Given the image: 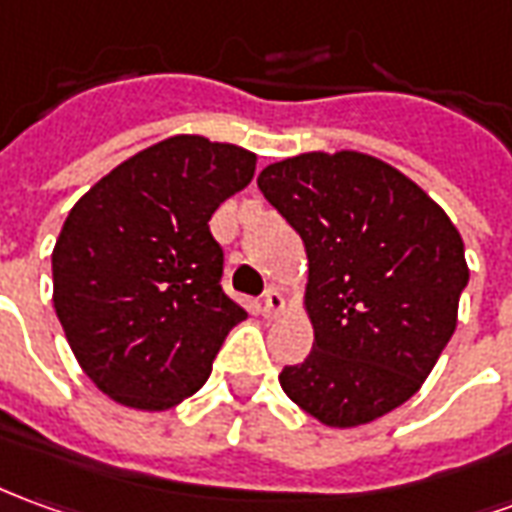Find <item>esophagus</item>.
I'll list each match as a JSON object with an SVG mask.
<instances>
[{
    "label": "esophagus",
    "instance_id": "1",
    "mask_svg": "<svg viewBox=\"0 0 512 512\" xmlns=\"http://www.w3.org/2000/svg\"><path fill=\"white\" fill-rule=\"evenodd\" d=\"M282 310H285V296L277 288H268L266 296H263V313L268 318H277Z\"/></svg>",
    "mask_w": 512,
    "mask_h": 512
}]
</instances>
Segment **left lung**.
<instances>
[{"mask_svg": "<svg viewBox=\"0 0 512 512\" xmlns=\"http://www.w3.org/2000/svg\"><path fill=\"white\" fill-rule=\"evenodd\" d=\"M257 185L307 252L316 338L282 368V391L335 430L405 405L457 327L468 263L452 219L402 171L352 149L285 157Z\"/></svg>", "mask_w": 512, "mask_h": 512, "instance_id": "obj_1", "label": "left lung"}]
</instances>
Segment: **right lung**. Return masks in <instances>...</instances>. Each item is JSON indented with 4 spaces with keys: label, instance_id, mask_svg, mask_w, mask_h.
<instances>
[{
    "label": "right lung",
    "instance_id": "add662e5",
    "mask_svg": "<svg viewBox=\"0 0 512 512\" xmlns=\"http://www.w3.org/2000/svg\"><path fill=\"white\" fill-rule=\"evenodd\" d=\"M244 146L174 135L71 207L52 249V302L80 368L113 402L160 413L210 377L246 310L221 291L207 221L255 177Z\"/></svg>",
    "mask_w": 512,
    "mask_h": 512
}]
</instances>
